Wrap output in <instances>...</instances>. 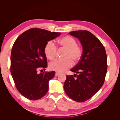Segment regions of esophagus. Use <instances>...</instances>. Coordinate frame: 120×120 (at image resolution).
<instances>
[{"label": "esophagus", "mask_w": 120, "mask_h": 120, "mask_svg": "<svg viewBox=\"0 0 120 120\" xmlns=\"http://www.w3.org/2000/svg\"><path fill=\"white\" fill-rule=\"evenodd\" d=\"M59 74H60L59 72H56L55 76H56V77H57V76H59Z\"/></svg>", "instance_id": "34e87169"}]
</instances>
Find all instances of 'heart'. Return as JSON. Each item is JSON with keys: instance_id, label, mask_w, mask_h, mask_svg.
<instances>
[{"instance_id": "obj_1", "label": "heart", "mask_w": 120, "mask_h": 120, "mask_svg": "<svg viewBox=\"0 0 120 120\" xmlns=\"http://www.w3.org/2000/svg\"><path fill=\"white\" fill-rule=\"evenodd\" d=\"M58 43L61 48L66 50L64 60H56L51 62L49 68L51 70L62 72L71 67L73 62L79 61L82 58V49L77 44L76 38L70 36H66L58 40ZM46 58L50 60L56 58L57 48L53 41H49L46 43L44 49Z\"/></svg>"}]
</instances>
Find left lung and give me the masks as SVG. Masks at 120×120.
Returning a JSON list of instances; mask_svg holds the SVG:
<instances>
[{"instance_id":"left-lung-1","label":"left lung","mask_w":120,"mask_h":120,"mask_svg":"<svg viewBox=\"0 0 120 120\" xmlns=\"http://www.w3.org/2000/svg\"><path fill=\"white\" fill-rule=\"evenodd\" d=\"M69 34L80 41L82 54L78 64L70 70L76 74L67 75L64 88L70 98L83 102L94 96L104 84L107 56L102 43L90 32L75 31Z\"/></svg>"}]
</instances>
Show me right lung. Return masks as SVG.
<instances>
[{
    "mask_svg": "<svg viewBox=\"0 0 120 120\" xmlns=\"http://www.w3.org/2000/svg\"><path fill=\"white\" fill-rule=\"evenodd\" d=\"M61 34L38 28H33L21 34L14 43L11 56V72L19 92L31 100L45 96L49 82L55 71L43 72L47 67L44 46L48 41Z\"/></svg>",
    "mask_w": 120,
    "mask_h": 120,
    "instance_id": "right-lung-1",
    "label": "right lung"
}]
</instances>
